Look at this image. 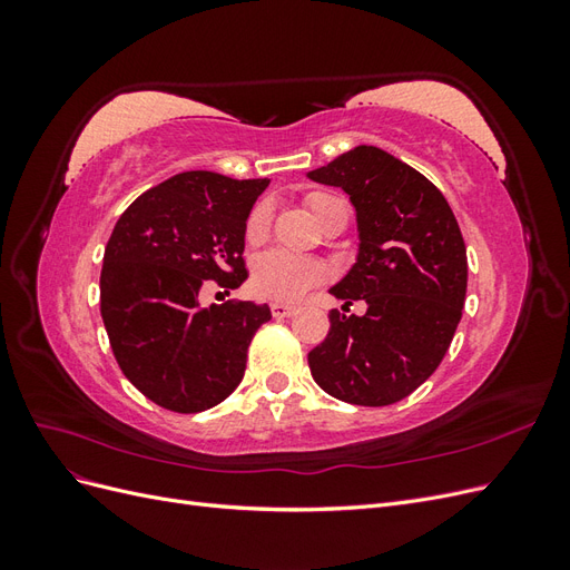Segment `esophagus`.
Masks as SVG:
<instances>
[{
    "mask_svg": "<svg viewBox=\"0 0 570 570\" xmlns=\"http://www.w3.org/2000/svg\"><path fill=\"white\" fill-rule=\"evenodd\" d=\"M297 312H299L297 304H283V302H273L271 304V314L275 318H289V316H295Z\"/></svg>",
    "mask_w": 570,
    "mask_h": 570,
    "instance_id": "1",
    "label": "esophagus"
}]
</instances>
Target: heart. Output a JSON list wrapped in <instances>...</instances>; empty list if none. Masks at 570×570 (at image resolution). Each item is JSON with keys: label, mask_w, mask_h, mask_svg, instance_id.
I'll use <instances>...</instances> for the list:
<instances>
[{"label": "heart", "mask_w": 570, "mask_h": 570, "mask_svg": "<svg viewBox=\"0 0 570 570\" xmlns=\"http://www.w3.org/2000/svg\"><path fill=\"white\" fill-rule=\"evenodd\" d=\"M333 197L327 195H312L308 197V212L318 218L323 212V206L331 202ZM271 228V209L268 204H256L249 218H247V228L245 235L249 243H262V239L268 235ZM327 278V271L316 258L308 256H297L283 249H271L262 254L254 262L252 268V287L258 297L273 299V302H295L302 295H306L308 289L321 285Z\"/></svg>", "instance_id": "b5f03b06"}]
</instances>
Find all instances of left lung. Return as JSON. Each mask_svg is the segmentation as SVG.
Listing matches in <instances>:
<instances>
[{"label": "left lung", "instance_id": "left-lung-1", "mask_svg": "<svg viewBox=\"0 0 570 570\" xmlns=\"http://www.w3.org/2000/svg\"><path fill=\"white\" fill-rule=\"evenodd\" d=\"M308 178L342 187L356 209V264L331 287L366 314L331 312L308 352L314 381L335 400L387 406L435 373L450 350L469 283L465 245L444 195L385 149L358 145Z\"/></svg>", "mask_w": 570, "mask_h": 570}]
</instances>
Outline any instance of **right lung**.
<instances>
[{
    "label": "right lung",
    "mask_w": 570,
    "mask_h": 570,
    "mask_svg": "<svg viewBox=\"0 0 570 570\" xmlns=\"http://www.w3.org/2000/svg\"><path fill=\"white\" fill-rule=\"evenodd\" d=\"M268 178L235 180L185 170L147 189L118 223L105 249L99 308L114 356L147 400L197 413L239 385L254 333L268 304L226 302L204 308V281L245 283V228Z\"/></svg>",
    "instance_id": "add662e5"
}]
</instances>
